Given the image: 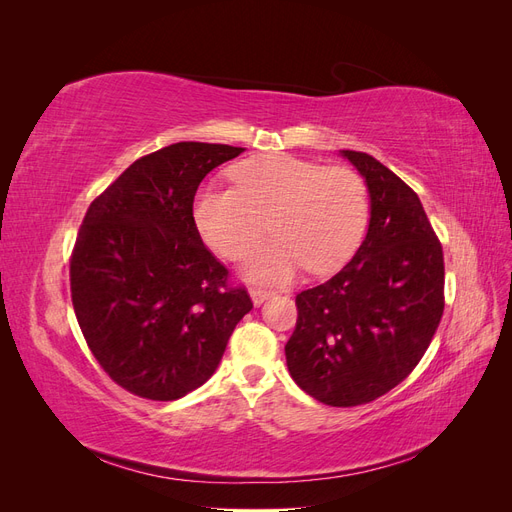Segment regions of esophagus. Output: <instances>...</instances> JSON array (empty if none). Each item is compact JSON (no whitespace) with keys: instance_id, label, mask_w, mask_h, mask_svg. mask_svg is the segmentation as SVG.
Masks as SVG:
<instances>
[{"instance_id":"obj_1","label":"esophagus","mask_w":512,"mask_h":512,"mask_svg":"<svg viewBox=\"0 0 512 512\" xmlns=\"http://www.w3.org/2000/svg\"><path fill=\"white\" fill-rule=\"evenodd\" d=\"M273 290H267V288H250V297L254 301V305H262L269 297H273Z\"/></svg>"}]
</instances>
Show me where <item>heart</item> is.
<instances>
[{"label": "heart", "mask_w": 512, "mask_h": 512, "mask_svg": "<svg viewBox=\"0 0 512 512\" xmlns=\"http://www.w3.org/2000/svg\"><path fill=\"white\" fill-rule=\"evenodd\" d=\"M235 188L205 185L194 196V224L200 237L228 260L243 258L245 277L284 282L307 267L329 273L361 245L369 220V192L363 177L346 166H322L294 156H267L235 168Z\"/></svg>", "instance_id": "obj_1"}]
</instances>
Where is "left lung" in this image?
Segmentation results:
<instances>
[{
    "label": "left lung",
    "mask_w": 512,
    "mask_h": 512,
    "mask_svg": "<svg viewBox=\"0 0 512 512\" xmlns=\"http://www.w3.org/2000/svg\"><path fill=\"white\" fill-rule=\"evenodd\" d=\"M339 156L365 179L367 235L329 282L297 294L286 363L307 395L350 408L389 393L421 361L444 312V258L412 188L369 153Z\"/></svg>",
    "instance_id": "obj_1"
}]
</instances>
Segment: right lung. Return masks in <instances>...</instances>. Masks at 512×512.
<instances>
[{
    "label": "right lung",
    "instance_id": "obj_1",
    "mask_svg": "<svg viewBox=\"0 0 512 512\" xmlns=\"http://www.w3.org/2000/svg\"><path fill=\"white\" fill-rule=\"evenodd\" d=\"M243 147L175 143L136 160L91 203L70 260L76 320L102 369L123 389L173 401L218 369L245 288L194 224V196Z\"/></svg>",
    "mask_w": 512,
    "mask_h": 512
}]
</instances>
